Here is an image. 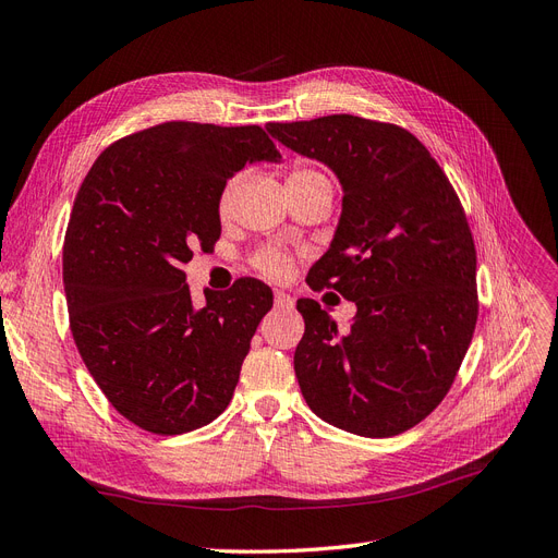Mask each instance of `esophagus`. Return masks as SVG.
<instances>
[{
  "label": "esophagus",
  "instance_id": "obj_1",
  "mask_svg": "<svg viewBox=\"0 0 558 558\" xmlns=\"http://www.w3.org/2000/svg\"><path fill=\"white\" fill-rule=\"evenodd\" d=\"M275 307L279 310H291L293 307V298L283 291H275Z\"/></svg>",
  "mask_w": 558,
  "mask_h": 558
}]
</instances>
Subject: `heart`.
Here are the masks:
<instances>
[{
	"mask_svg": "<svg viewBox=\"0 0 558 558\" xmlns=\"http://www.w3.org/2000/svg\"><path fill=\"white\" fill-rule=\"evenodd\" d=\"M316 177H324L318 170H312V167H300V170H295L289 181H300V179H316ZM238 189H240V177H234L226 183V189L221 193V199H218V209H221V214H230L232 209V202H234V195H238ZM253 267L258 269V272L267 279H286L291 275V267H293V258L286 253L283 248H277V246H265L260 248L256 256H253Z\"/></svg>",
	"mask_w": 558,
	"mask_h": 558,
	"instance_id": "b5f03b06",
	"label": "heart"
}]
</instances>
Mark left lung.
I'll return each mask as SVG.
<instances>
[{"instance_id": "1", "label": "left lung", "mask_w": 558, "mask_h": 558, "mask_svg": "<svg viewBox=\"0 0 558 558\" xmlns=\"http://www.w3.org/2000/svg\"><path fill=\"white\" fill-rule=\"evenodd\" d=\"M267 132L342 183L330 248L307 275L356 302L349 330L298 300L295 377L316 416L363 437L424 421L451 388L477 324V251L461 199L404 128L335 113Z\"/></svg>"}]
</instances>
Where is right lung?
<instances>
[{
	"label": "right lung",
	"instance_id": "right-lung-1",
	"mask_svg": "<svg viewBox=\"0 0 558 558\" xmlns=\"http://www.w3.org/2000/svg\"><path fill=\"white\" fill-rule=\"evenodd\" d=\"M258 125L170 121L113 142L74 199L62 248L70 326L118 414L156 435L207 426L232 400L272 291L240 279L193 307L183 265L221 238L218 199L246 162H277Z\"/></svg>",
	"mask_w": 558,
	"mask_h": 558
}]
</instances>
